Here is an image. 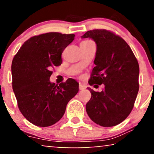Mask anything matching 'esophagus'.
<instances>
[{"label": "esophagus", "mask_w": 154, "mask_h": 154, "mask_svg": "<svg viewBox=\"0 0 154 154\" xmlns=\"http://www.w3.org/2000/svg\"><path fill=\"white\" fill-rule=\"evenodd\" d=\"M79 90H84V89H85V88H86V86H84V85H82V84H79Z\"/></svg>", "instance_id": "34e87169"}]
</instances>
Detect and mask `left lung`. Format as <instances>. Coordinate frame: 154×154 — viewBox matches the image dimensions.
I'll use <instances>...</instances> for the list:
<instances>
[{
  "instance_id": "8db88e82",
  "label": "left lung",
  "mask_w": 154,
  "mask_h": 154,
  "mask_svg": "<svg viewBox=\"0 0 154 154\" xmlns=\"http://www.w3.org/2000/svg\"><path fill=\"white\" fill-rule=\"evenodd\" d=\"M96 43L97 51L88 84H105L101 92L88 89L91 98L86 110L91 119L103 127L119 124L134 107L139 91L140 68L137 60L126 42L105 29L88 31L82 36Z\"/></svg>"
}]
</instances>
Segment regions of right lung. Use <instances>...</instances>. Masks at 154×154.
I'll list each match as a JSON object with an SVG mask.
<instances>
[{
    "label": "right lung",
    "instance_id": "add662e5",
    "mask_svg": "<svg viewBox=\"0 0 154 154\" xmlns=\"http://www.w3.org/2000/svg\"><path fill=\"white\" fill-rule=\"evenodd\" d=\"M75 34L51 32L27 40L12 63V88L23 116L33 124L47 127L59 121L67 104L79 91L74 79L51 83V68L62 63L61 54Z\"/></svg>",
    "mask_w": 154,
    "mask_h": 154
}]
</instances>
